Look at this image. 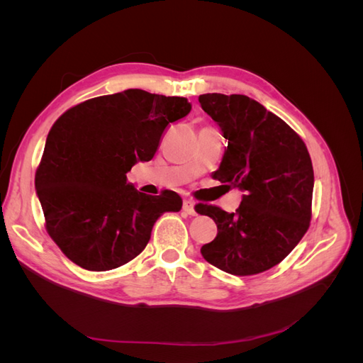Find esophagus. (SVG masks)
I'll return each instance as SVG.
<instances>
[{
  "instance_id": "1",
  "label": "esophagus",
  "mask_w": 363,
  "mask_h": 363,
  "mask_svg": "<svg viewBox=\"0 0 363 363\" xmlns=\"http://www.w3.org/2000/svg\"><path fill=\"white\" fill-rule=\"evenodd\" d=\"M183 211L188 213V215H196V212H195V204H194V201L192 200H184L183 201Z\"/></svg>"
}]
</instances>
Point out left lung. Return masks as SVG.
<instances>
[{
	"label": "left lung",
	"instance_id": "1",
	"mask_svg": "<svg viewBox=\"0 0 363 363\" xmlns=\"http://www.w3.org/2000/svg\"><path fill=\"white\" fill-rule=\"evenodd\" d=\"M199 101L228 140L213 179L244 192L235 213L208 204L195 207L218 227L201 255L233 276H255L280 263L309 228V151L283 119L245 95L204 94Z\"/></svg>",
	"mask_w": 363,
	"mask_h": 363
}]
</instances>
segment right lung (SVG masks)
Wrapping results in <instances>:
<instances>
[{
    "label": "right lung",
    "instance_id": "add662e5",
    "mask_svg": "<svg viewBox=\"0 0 363 363\" xmlns=\"http://www.w3.org/2000/svg\"><path fill=\"white\" fill-rule=\"evenodd\" d=\"M183 96L127 89L71 107L51 127L35 186L47 232L63 255L89 271L115 269L147 247L172 191L147 195L127 182L155 157L164 128L191 112Z\"/></svg>",
    "mask_w": 363,
    "mask_h": 363
}]
</instances>
